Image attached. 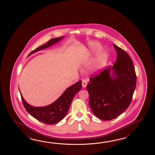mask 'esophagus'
<instances>
[{
  "mask_svg": "<svg viewBox=\"0 0 155 155\" xmlns=\"http://www.w3.org/2000/svg\"><path fill=\"white\" fill-rule=\"evenodd\" d=\"M87 84V80H86L85 79H83L82 80V86L83 87H86V86Z\"/></svg>",
  "mask_w": 155,
  "mask_h": 155,
  "instance_id": "esophagus-1",
  "label": "esophagus"
}]
</instances>
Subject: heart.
Segmentation results:
<instances>
[{
    "mask_svg": "<svg viewBox=\"0 0 155 155\" xmlns=\"http://www.w3.org/2000/svg\"><path fill=\"white\" fill-rule=\"evenodd\" d=\"M102 49V46L99 43L93 42L90 44V49L89 52L90 54H94L99 52ZM107 58V54L104 51L100 54L98 60L96 62L94 65L92 66L91 70L93 72L97 73L100 71V70L102 68V65L105 63L106 60Z\"/></svg>",
    "mask_w": 155,
    "mask_h": 155,
    "instance_id": "b5f03b06",
    "label": "heart"
}]
</instances>
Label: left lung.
I'll return each mask as SVG.
<instances>
[{
    "label": "left lung",
    "instance_id": "8db88e82",
    "mask_svg": "<svg viewBox=\"0 0 155 155\" xmlns=\"http://www.w3.org/2000/svg\"><path fill=\"white\" fill-rule=\"evenodd\" d=\"M113 46L117 52L114 65L91 78L86 86L91 110L97 117L105 121L115 119L128 108L136 85L131 59L121 48Z\"/></svg>",
    "mask_w": 155,
    "mask_h": 155
}]
</instances>
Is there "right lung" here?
Returning a JSON list of instances; mask_svg holds the SVG:
<instances>
[{"label": "right lung", "instance_id": "add662e5", "mask_svg": "<svg viewBox=\"0 0 155 155\" xmlns=\"http://www.w3.org/2000/svg\"><path fill=\"white\" fill-rule=\"evenodd\" d=\"M64 36H60L50 40L45 44L33 50L30 53L28 56L38 51L45 49L56 43H59L64 39ZM81 82L82 81L80 80L70 86L54 102L49 105L43 107H34L30 105L24 100L20 90L19 91L24 106L29 114L34 118L43 123L46 124H55L60 122L66 115L74 97L76 95V93L79 92L81 89Z\"/></svg>", "mask_w": 155, "mask_h": 155}]
</instances>
